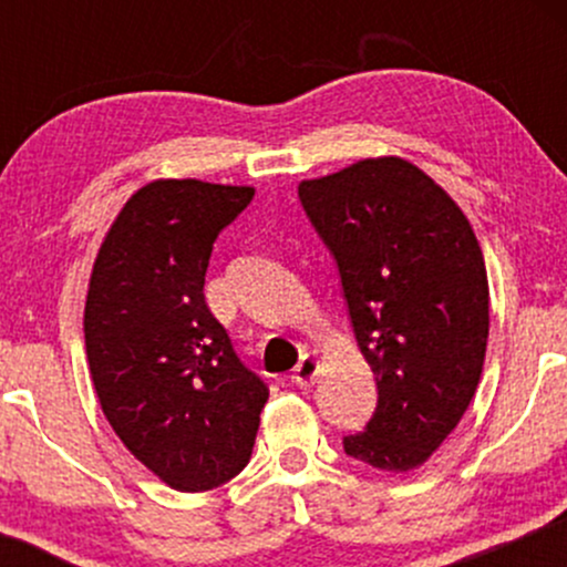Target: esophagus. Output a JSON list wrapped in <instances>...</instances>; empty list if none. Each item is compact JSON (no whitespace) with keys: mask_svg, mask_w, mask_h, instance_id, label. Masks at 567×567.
<instances>
[{"mask_svg":"<svg viewBox=\"0 0 567 567\" xmlns=\"http://www.w3.org/2000/svg\"><path fill=\"white\" fill-rule=\"evenodd\" d=\"M317 373H320V360H317L315 354H303L301 362H298L296 370H292V383L301 389L311 386L317 379Z\"/></svg>","mask_w":567,"mask_h":567,"instance_id":"1","label":"esophagus"}]
</instances>
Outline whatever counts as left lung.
Returning a JSON list of instances; mask_svg holds the SVG:
<instances>
[{
	"mask_svg": "<svg viewBox=\"0 0 567 567\" xmlns=\"http://www.w3.org/2000/svg\"><path fill=\"white\" fill-rule=\"evenodd\" d=\"M336 258L357 347L379 402L343 451L381 472H410L442 445L480 383L487 271L470 220L424 171L362 159L298 186Z\"/></svg>",
	"mask_w": 567,
	"mask_h": 567,
	"instance_id": "obj_1",
	"label": "left lung"
}]
</instances>
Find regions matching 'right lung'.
Returning a JSON list of instances; mask_svg holds the SVG:
<instances>
[{
    "label": "right lung",
    "mask_w": 567,
    "mask_h": 567,
    "mask_svg": "<svg viewBox=\"0 0 567 567\" xmlns=\"http://www.w3.org/2000/svg\"><path fill=\"white\" fill-rule=\"evenodd\" d=\"M250 186L154 181L97 250L84 347L103 413L146 470L199 493L245 470L269 389L205 303L213 243Z\"/></svg>",
    "instance_id": "add662e5"
}]
</instances>
